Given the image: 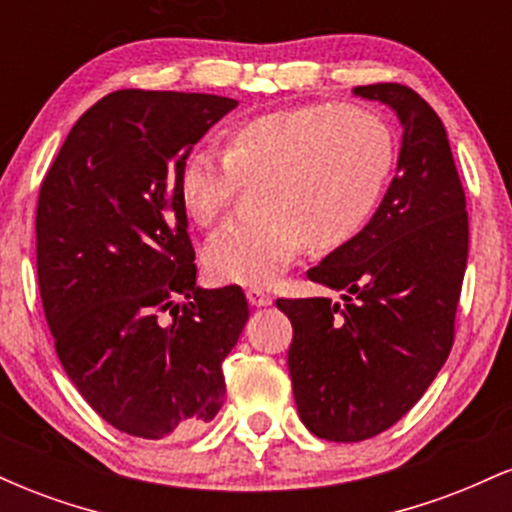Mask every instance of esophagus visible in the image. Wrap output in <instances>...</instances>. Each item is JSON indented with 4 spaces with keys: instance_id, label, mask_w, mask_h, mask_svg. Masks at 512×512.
I'll return each instance as SVG.
<instances>
[{
    "instance_id": "34e87169",
    "label": "esophagus",
    "mask_w": 512,
    "mask_h": 512,
    "mask_svg": "<svg viewBox=\"0 0 512 512\" xmlns=\"http://www.w3.org/2000/svg\"><path fill=\"white\" fill-rule=\"evenodd\" d=\"M248 301L250 305H255V308H264V305H272L274 298L264 289H248Z\"/></svg>"
}]
</instances>
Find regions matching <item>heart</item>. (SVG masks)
Returning <instances> with one entry per match:
<instances>
[{
  "instance_id": "heart-1",
  "label": "heart",
  "mask_w": 512,
  "mask_h": 512,
  "mask_svg": "<svg viewBox=\"0 0 512 512\" xmlns=\"http://www.w3.org/2000/svg\"><path fill=\"white\" fill-rule=\"evenodd\" d=\"M395 137L358 105L310 103L231 125L221 161L192 151L178 170V199L199 226H211L249 185L250 216L228 221L204 248V267L221 284L267 286L305 245L342 248L366 226L395 168Z\"/></svg>"
}]
</instances>
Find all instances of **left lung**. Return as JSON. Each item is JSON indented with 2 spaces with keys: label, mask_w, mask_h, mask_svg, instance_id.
Here are the masks:
<instances>
[{
  "label": "left lung",
  "mask_w": 512,
  "mask_h": 512,
  "mask_svg": "<svg viewBox=\"0 0 512 512\" xmlns=\"http://www.w3.org/2000/svg\"><path fill=\"white\" fill-rule=\"evenodd\" d=\"M402 125L397 175L361 233L308 272L344 291L279 298L293 325L298 416L317 438L358 443L397 424L433 383L455 339L467 269V202L436 110L409 86H356Z\"/></svg>",
  "instance_id": "obj_1"
}]
</instances>
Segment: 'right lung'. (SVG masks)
<instances>
[{"instance_id":"right-lung-1","label":"right lung","mask_w":512,"mask_h":512,"mask_svg":"<svg viewBox=\"0 0 512 512\" xmlns=\"http://www.w3.org/2000/svg\"><path fill=\"white\" fill-rule=\"evenodd\" d=\"M236 105L108 93L76 120L40 185L38 286L57 356L81 397L129 436H192L226 395L221 363L250 310L240 286H197L178 170ZM168 307L174 320L163 323Z\"/></svg>"}]
</instances>
